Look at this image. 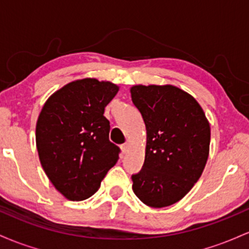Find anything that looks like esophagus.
I'll use <instances>...</instances> for the list:
<instances>
[{"mask_svg": "<svg viewBox=\"0 0 249 249\" xmlns=\"http://www.w3.org/2000/svg\"><path fill=\"white\" fill-rule=\"evenodd\" d=\"M121 148H122V152L125 154V153H127L128 148H130V145H128L127 142H125V144H123V145H122Z\"/></svg>", "mask_w": 249, "mask_h": 249, "instance_id": "obj_1", "label": "esophagus"}]
</instances>
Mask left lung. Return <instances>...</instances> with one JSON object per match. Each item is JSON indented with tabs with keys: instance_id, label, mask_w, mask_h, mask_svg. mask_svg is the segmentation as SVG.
<instances>
[{
	"instance_id": "left-lung-1",
	"label": "left lung",
	"mask_w": 249,
	"mask_h": 249,
	"mask_svg": "<svg viewBox=\"0 0 249 249\" xmlns=\"http://www.w3.org/2000/svg\"><path fill=\"white\" fill-rule=\"evenodd\" d=\"M131 98L146 126L145 161L132 174V190L147 206H170L190 192L204 171L210 123L199 103L173 85H134Z\"/></svg>"
}]
</instances>
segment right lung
Masks as SVG:
<instances>
[{
	"label": "right lung",
	"instance_id": "right-lung-1",
	"mask_svg": "<svg viewBox=\"0 0 249 249\" xmlns=\"http://www.w3.org/2000/svg\"><path fill=\"white\" fill-rule=\"evenodd\" d=\"M119 88L84 78L64 85L49 97L36 124V146L45 174L67 199L90 198L119 158L108 141L105 107Z\"/></svg>",
	"mask_w": 249,
	"mask_h": 249
}]
</instances>
